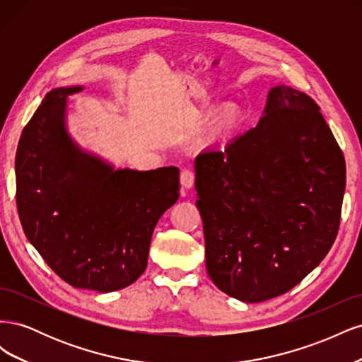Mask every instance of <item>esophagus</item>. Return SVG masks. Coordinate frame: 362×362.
<instances>
[{"label": "esophagus", "instance_id": "obj_1", "mask_svg": "<svg viewBox=\"0 0 362 362\" xmlns=\"http://www.w3.org/2000/svg\"><path fill=\"white\" fill-rule=\"evenodd\" d=\"M180 180H181L182 189L190 190L193 187V184H194V173L192 170H182Z\"/></svg>", "mask_w": 362, "mask_h": 362}]
</instances>
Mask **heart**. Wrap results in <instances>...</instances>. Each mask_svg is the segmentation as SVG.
I'll return each instance as SVG.
<instances>
[{"mask_svg":"<svg viewBox=\"0 0 362 362\" xmlns=\"http://www.w3.org/2000/svg\"><path fill=\"white\" fill-rule=\"evenodd\" d=\"M240 122V113L235 108H226L218 115L211 127V136L214 139H223L229 136L237 128Z\"/></svg>","mask_w":362,"mask_h":362,"instance_id":"b5f03b06","label":"heart"}]
</instances>
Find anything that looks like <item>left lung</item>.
<instances>
[{
  "label": "left lung",
  "instance_id": "obj_1",
  "mask_svg": "<svg viewBox=\"0 0 362 362\" xmlns=\"http://www.w3.org/2000/svg\"><path fill=\"white\" fill-rule=\"evenodd\" d=\"M214 286L246 303L291 290L335 242L346 163L320 107L286 84L272 87L255 128L194 158Z\"/></svg>",
  "mask_w": 362,
  "mask_h": 362
}]
</instances>
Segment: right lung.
I'll return each mask as SVG.
<instances>
[{
	"instance_id": "obj_1",
	"label": "right lung",
	"mask_w": 362,
	"mask_h": 362,
	"mask_svg": "<svg viewBox=\"0 0 362 362\" xmlns=\"http://www.w3.org/2000/svg\"><path fill=\"white\" fill-rule=\"evenodd\" d=\"M52 89L16 151V205L28 242L75 288L110 293L145 272L151 237L180 198V170L115 169L83 149L66 127L68 98Z\"/></svg>"
}]
</instances>
